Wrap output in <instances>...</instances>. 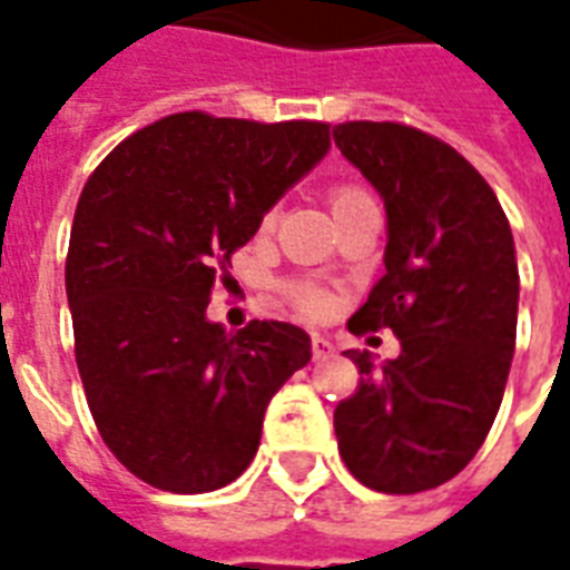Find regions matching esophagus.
Masks as SVG:
<instances>
[{"instance_id":"obj_1","label":"esophagus","mask_w":570,"mask_h":570,"mask_svg":"<svg viewBox=\"0 0 570 570\" xmlns=\"http://www.w3.org/2000/svg\"><path fill=\"white\" fill-rule=\"evenodd\" d=\"M312 354H315V360H324V356L333 354V342L326 338V335H312Z\"/></svg>"}]
</instances>
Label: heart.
I'll return each mask as SVG.
<instances>
[{"mask_svg":"<svg viewBox=\"0 0 570 570\" xmlns=\"http://www.w3.org/2000/svg\"><path fill=\"white\" fill-rule=\"evenodd\" d=\"M356 198H365V193L360 187H338L333 193V210L335 207L351 205V202H356ZM271 223H273V216H267V219H264V225H271ZM299 299H303V306H306L308 312H324V306H326V299L312 288L303 291V294H299Z\"/></svg>","mask_w":570,"mask_h":570,"instance_id":"1","label":"heart"}]
</instances>
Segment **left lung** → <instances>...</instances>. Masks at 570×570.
<instances>
[{
	"mask_svg": "<svg viewBox=\"0 0 570 570\" xmlns=\"http://www.w3.org/2000/svg\"><path fill=\"white\" fill-rule=\"evenodd\" d=\"M386 210L383 273L351 330L390 326L401 354L345 351L360 390L335 407L338 452L356 482L419 493L482 449L518 338V253L488 180L434 136L392 121L333 127Z\"/></svg>",
	"mask_w": 570,
	"mask_h": 570,
	"instance_id": "left-lung-1",
	"label": "left lung"
}]
</instances>
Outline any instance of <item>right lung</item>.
<instances>
[{
	"mask_svg": "<svg viewBox=\"0 0 570 570\" xmlns=\"http://www.w3.org/2000/svg\"><path fill=\"white\" fill-rule=\"evenodd\" d=\"M330 151V125L178 112L118 145L79 196L65 288L109 452L142 482L207 493L253 464L264 410L312 360L306 330L207 317L216 273Z\"/></svg>",
	"mask_w": 570,
	"mask_h": 570,
	"instance_id": "obj_1",
	"label": "right lung"
}]
</instances>
